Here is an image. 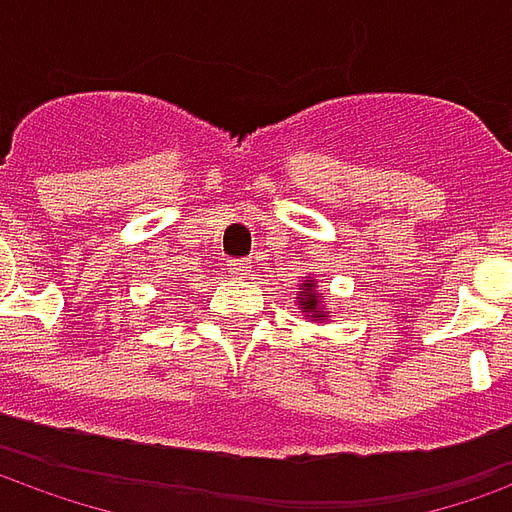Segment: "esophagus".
<instances>
[{"instance_id": "obj_1", "label": "esophagus", "mask_w": 512, "mask_h": 512, "mask_svg": "<svg viewBox=\"0 0 512 512\" xmlns=\"http://www.w3.org/2000/svg\"><path fill=\"white\" fill-rule=\"evenodd\" d=\"M224 266H227V274L233 279H244L246 274H249V263H246V260H238V257H230Z\"/></svg>"}]
</instances>
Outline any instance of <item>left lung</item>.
<instances>
[{"mask_svg":"<svg viewBox=\"0 0 512 512\" xmlns=\"http://www.w3.org/2000/svg\"><path fill=\"white\" fill-rule=\"evenodd\" d=\"M304 282H307V285H301L299 293H301V296H307V299H301V307H304V312H310V318L326 321V315H323L321 307H318V296H315V293H310L312 282H310V279H304Z\"/></svg>","mask_w":512,"mask_h":512,"instance_id":"obj_1","label":"left lung"}]
</instances>
